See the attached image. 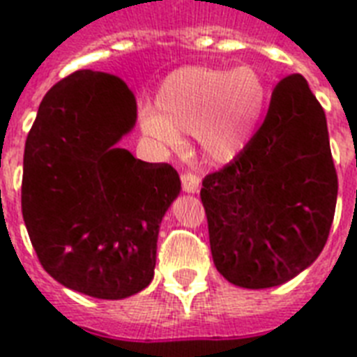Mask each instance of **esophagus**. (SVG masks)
<instances>
[{
    "label": "esophagus",
    "instance_id": "esophagus-1",
    "mask_svg": "<svg viewBox=\"0 0 357 357\" xmlns=\"http://www.w3.org/2000/svg\"><path fill=\"white\" fill-rule=\"evenodd\" d=\"M182 181V190L188 193H197L199 192V188H201V178L192 173V171H184L181 175Z\"/></svg>",
    "mask_w": 357,
    "mask_h": 357
}]
</instances>
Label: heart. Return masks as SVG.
I'll list each match as a JSON object with an SVG mask.
<instances>
[{
    "instance_id": "heart-1",
    "label": "heart",
    "mask_w": 357,
    "mask_h": 357,
    "mask_svg": "<svg viewBox=\"0 0 357 357\" xmlns=\"http://www.w3.org/2000/svg\"><path fill=\"white\" fill-rule=\"evenodd\" d=\"M267 81L258 70L188 66L173 71L156 90L155 110L142 112L145 134L167 147L192 132L210 162L232 160L249 144L267 107Z\"/></svg>"
}]
</instances>
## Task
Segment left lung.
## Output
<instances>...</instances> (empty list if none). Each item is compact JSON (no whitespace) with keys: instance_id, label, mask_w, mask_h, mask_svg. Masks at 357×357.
Listing matches in <instances>:
<instances>
[{"instance_id":"left-lung-1","label":"left lung","mask_w":357,"mask_h":357,"mask_svg":"<svg viewBox=\"0 0 357 357\" xmlns=\"http://www.w3.org/2000/svg\"><path fill=\"white\" fill-rule=\"evenodd\" d=\"M201 201L213 264L234 286H280L317 259L337 173L326 116L304 77L276 84L261 127L230 164L204 176Z\"/></svg>"}]
</instances>
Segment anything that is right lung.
<instances>
[{
    "instance_id": "obj_1",
    "label": "right lung",
    "mask_w": 357,
    "mask_h": 357,
    "mask_svg": "<svg viewBox=\"0 0 357 357\" xmlns=\"http://www.w3.org/2000/svg\"><path fill=\"white\" fill-rule=\"evenodd\" d=\"M136 121L121 79L73 71L42 99L27 134L22 213L40 265L62 286L118 301L153 280L156 239L181 178L118 147Z\"/></svg>"
}]
</instances>
